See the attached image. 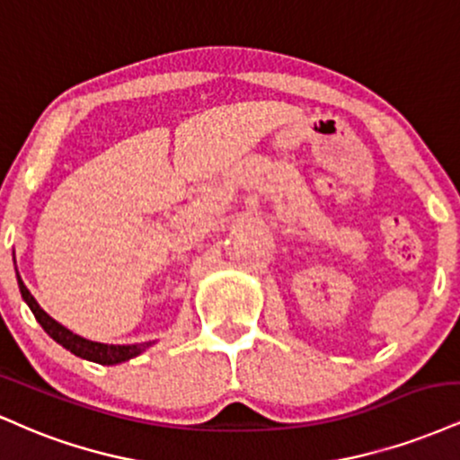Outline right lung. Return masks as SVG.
<instances>
[{
  "instance_id": "obj_1",
  "label": "right lung",
  "mask_w": 460,
  "mask_h": 460,
  "mask_svg": "<svg viewBox=\"0 0 460 460\" xmlns=\"http://www.w3.org/2000/svg\"><path fill=\"white\" fill-rule=\"evenodd\" d=\"M16 279H19L21 295H23V299L27 301V305H30V310L34 312L36 321L40 323V327L45 329L49 336L56 340L58 344H62L64 349H68L70 353H75L77 358L96 361V364H102V366H111V364H120V361L135 358V355H139L142 350H146L150 344H153V342H144V344H127V347H120V344H118L116 347V344H101V342H92V340L81 338L77 333L68 332L66 327L59 325L58 321H53V318L36 304V299L31 296L30 290H27V286L23 284V279H21V275H16Z\"/></svg>"
}]
</instances>
